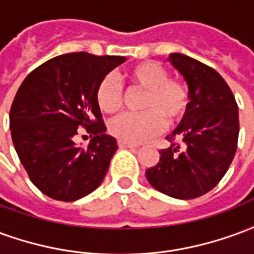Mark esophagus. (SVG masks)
I'll list each match as a JSON object with an SVG mask.
<instances>
[{
  "label": "esophagus",
  "mask_w": 254,
  "mask_h": 254,
  "mask_svg": "<svg viewBox=\"0 0 254 254\" xmlns=\"http://www.w3.org/2000/svg\"><path fill=\"white\" fill-rule=\"evenodd\" d=\"M118 145H120V148H130V149H134L137 145H134V144H130V143H125V141H118Z\"/></svg>",
  "instance_id": "34e87169"
}]
</instances>
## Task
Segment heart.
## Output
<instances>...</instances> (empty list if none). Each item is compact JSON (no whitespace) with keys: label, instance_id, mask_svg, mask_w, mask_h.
<instances>
[{"label":"heart","instance_id":"heart-1","mask_svg":"<svg viewBox=\"0 0 254 254\" xmlns=\"http://www.w3.org/2000/svg\"><path fill=\"white\" fill-rule=\"evenodd\" d=\"M163 65L155 61H145L132 66L125 78L132 88L144 91L141 113H127L117 117L109 125L110 133L121 141L141 143L159 133L165 122L173 127L181 121L189 106V91L181 80L167 77ZM95 99L100 110L107 114L117 113L122 107L124 95L117 78L107 74L96 87Z\"/></svg>","mask_w":254,"mask_h":254}]
</instances>
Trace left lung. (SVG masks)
Wrapping results in <instances>:
<instances>
[{
  "mask_svg": "<svg viewBox=\"0 0 254 254\" xmlns=\"http://www.w3.org/2000/svg\"><path fill=\"white\" fill-rule=\"evenodd\" d=\"M169 61L187 81L189 106L166 137L170 147L160 149L145 177L160 193L190 200L213 189L229 170L240 133L238 106L215 69L180 53H171Z\"/></svg>",
  "mask_w": 254,
  "mask_h": 254,
  "instance_id": "left-lung-1",
  "label": "left lung"
}]
</instances>
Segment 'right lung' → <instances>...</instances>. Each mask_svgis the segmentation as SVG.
Wrapping results in <instances>:
<instances>
[{"label": "right lung", "mask_w": 254, "mask_h": 254, "mask_svg": "<svg viewBox=\"0 0 254 254\" xmlns=\"http://www.w3.org/2000/svg\"><path fill=\"white\" fill-rule=\"evenodd\" d=\"M120 56L69 53L49 60L24 78L9 113L14 149L32 184L60 201H74L99 187L116 154L95 92L100 80L125 63ZM78 126L93 136L74 143Z\"/></svg>", "instance_id": "add662e5"}]
</instances>
